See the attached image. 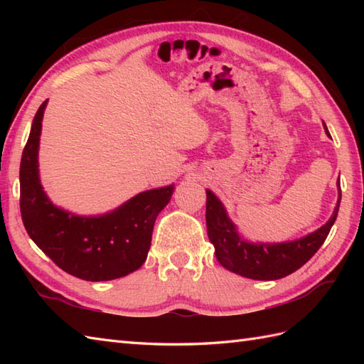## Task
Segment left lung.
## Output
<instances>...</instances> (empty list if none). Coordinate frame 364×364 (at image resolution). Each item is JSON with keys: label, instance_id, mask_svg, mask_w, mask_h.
<instances>
[{"label": "left lung", "instance_id": "8db88e82", "mask_svg": "<svg viewBox=\"0 0 364 364\" xmlns=\"http://www.w3.org/2000/svg\"><path fill=\"white\" fill-rule=\"evenodd\" d=\"M323 128L330 136L326 123ZM339 202H341V188H339V198L333 215L314 233L291 242L252 244L239 236L220 200L210 189H206L208 237L215 249V258L231 272L252 280H278L296 272L319 250L336 220Z\"/></svg>", "mask_w": 364, "mask_h": 364}]
</instances>
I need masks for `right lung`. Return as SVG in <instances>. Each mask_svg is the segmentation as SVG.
Wrapping results in <instances>:
<instances>
[{
  "instance_id": "add662e5",
  "label": "right lung",
  "mask_w": 364,
  "mask_h": 364,
  "mask_svg": "<svg viewBox=\"0 0 364 364\" xmlns=\"http://www.w3.org/2000/svg\"><path fill=\"white\" fill-rule=\"evenodd\" d=\"M46 100L38 107L20 164V211L29 237L67 274L107 282L141 267L150 250L154 220L173 194V184L129 198L112 213L75 215L54 206L38 178V142Z\"/></svg>"
}]
</instances>
